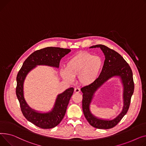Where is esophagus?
I'll list each match as a JSON object with an SVG mask.
<instances>
[{"label":"esophagus","instance_id":"34e87169","mask_svg":"<svg viewBox=\"0 0 146 146\" xmlns=\"http://www.w3.org/2000/svg\"><path fill=\"white\" fill-rule=\"evenodd\" d=\"M74 92H76V93H78V92H80V89L79 88H75Z\"/></svg>","mask_w":146,"mask_h":146}]
</instances>
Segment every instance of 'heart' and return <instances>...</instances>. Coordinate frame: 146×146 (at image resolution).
<instances>
[{
	"label": "heart",
	"instance_id": "heart-1",
	"mask_svg": "<svg viewBox=\"0 0 146 146\" xmlns=\"http://www.w3.org/2000/svg\"><path fill=\"white\" fill-rule=\"evenodd\" d=\"M102 66V60L100 56L81 52L68 60L65 68L60 70V74L70 82H73L74 77L78 76V82L87 86L97 80Z\"/></svg>",
	"mask_w": 146,
	"mask_h": 146
}]
</instances>
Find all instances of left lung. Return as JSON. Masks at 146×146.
Wrapping results in <instances>:
<instances>
[{
  "instance_id": "obj_1",
  "label": "left lung",
  "mask_w": 146,
  "mask_h": 146,
  "mask_svg": "<svg viewBox=\"0 0 146 146\" xmlns=\"http://www.w3.org/2000/svg\"><path fill=\"white\" fill-rule=\"evenodd\" d=\"M100 48L105 55L101 72L92 84L82 87V110L85 117L92 127L99 129H109L115 126L127 113L134 89L133 72L124 59L115 50L103 45H96L90 48ZM113 77L120 78L123 85V107L121 113L113 119H104L94 116L90 110V104L95 94L109 79Z\"/></svg>"
}]
</instances>
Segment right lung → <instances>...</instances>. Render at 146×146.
<instances>
[{
  "label": "right lung",
  "instance_id": "right-lung-1",
  "mask_svg": "<svg viewBox=\"0 0 146 146\" xmlns=\"http://www.w3.org/2000/svg\"><path fill=\"white\" fill-rule=\"evenodd\" d=\"M70 52V49L58 47H47L36 50L24 61L17 75L16 94L20 103L22 113L27 120L41 128H54L62 121L74 89L71 87L59 94L52 110L42 113L32 109L26 102L23 91L24 81L29 72L38 65L58 68L60 60Z\"/></svg>",
  "mask_w": 146,
  "mask_h": 146
}]
</instances>
